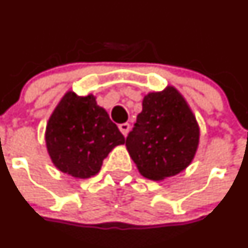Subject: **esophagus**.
Instances as JSON below:
<instances>
[{"label":"esophagus","mask_w":248,"mask_h":248,"mask_svg":"<svg viewBox=\"0 0 248 248\" xmlns=\"http://www.w3.org/2000/svg\"><path fill=\"white\" fill-rule=\"evenodd\" d=\"M129 128H131V124H127V122H124V124H120V126H119V129H120V131H121V133L124 134V137H126L127 134H128Z\"/></svg>","instance_id":"obj_1"}]
</instances>
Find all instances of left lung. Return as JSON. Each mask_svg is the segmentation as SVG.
Wrapping results in <instances>:
<instances>
[{"label": "left lung", "mask_w": 248, "mask_h": 248, "mask_svg": "<svg viewBox=\"0 0 248 248\" xmlns=\"http://www.w3.org/2000/svg\"><path fill=\"white\" fill-rule=\"evenodd\" d=\"M198 142L196 117L171 86L144 97L142 111L126 138L132 159L150 180H163L187 168Z\"/></svg>", "instance_id": "8db88e82"}]
</instances>
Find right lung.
Listing matches in <instances>:
<instances>
[{
	"label": "right lung",
	"mask_w": 248,
	"mask_h": 248,
	"mask_svg": "<svg viewBox=\"0 0 248 248\" xmlns=\"http://www.w3.org/2000/svg\"><path fill=\"white\" fill-rule=\"evenodd\" d=\"M46 141L56 168L87 179L96 175L109 152L126 140L92 94L79 97L69 91L50 116Z\"/></svg>",
	"instance_id": "right-lung-1"
}]
</instances>
